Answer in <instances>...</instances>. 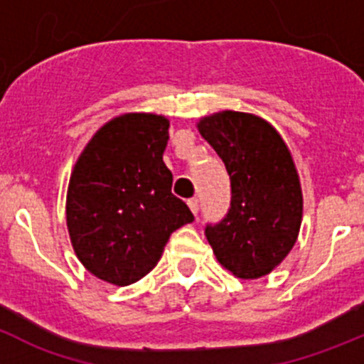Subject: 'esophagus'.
Returning <instances> with one entry per match:
<instances>
[{
	"label": "esophagus",
	"instance_id": "esophagus-1",
	"mask_svg": "<svg viewBox=\"0 0 364 364\" xmlns=\"http://www.w3.org/2000/svg\"><path fill=\"white\" fill-rule=\"evenodd\" d=\"M188 205H189V209H191V213L195 214H198V209H200V202H198V198H191V200H188Z\"/></svg>",
	"mask_w": 364,
	"mask_h": 364
}]
</instances>
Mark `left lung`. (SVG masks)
<instances>
[{"label": "left lung", "mask_w": 364, "mask_h": 364, "mask_svg": "<svg viewBox=\"0 0 364 364\" xmlns=\"http://www.w3.org/2000/svg\"><path fill=\"white\" fill-rule=\"evenodd\" d=\"M230 176L227 216L207 225L218 262L240 279L272 272L295 247L302 225L300 176L288 144L255 114L221 110L196 123Z\"/></svg>", "instance_id": "obj_1"}]
</instances>
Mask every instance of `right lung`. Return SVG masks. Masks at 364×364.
Returning a JSON list of instances; mask_svg holds the SVG:
<instances>
[{
  "label": "right lung",
  "instance_id": "right-lung-1",
  "mask_svg": "<svg viewBox=\"0 0 364 364\" xmlns=\"http://www.w3.org/2000/svg\"><path fill=\"white\" fill-rule=\"evenodd\" d=\"M169 119L127 112L91 137L71 171L65 198L69 240L89 273L128 286L157 266L171 232L195 220L171 193L162 161Z\"/></svg>",
  "mask_w": 364,
  "mask_h": 364
}]
</instances>
